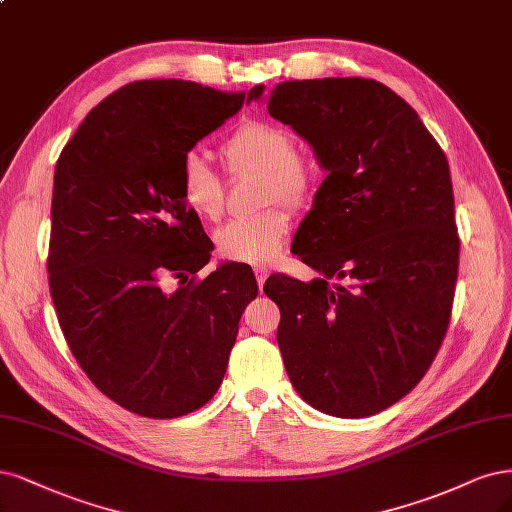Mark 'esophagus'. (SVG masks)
Here are the masks:
<instances>
[{
  "mask_svg": "<svg viewBox=\"0 0 512 512\" xmlns=\"http://www.w3.org/2000/svg\"><path fill=\"white\" fill-rule=\"evenodd\" d=\"M254 273H256V281H258V288H260V292H262V286H264V281H267V277H269V271L267 269H254Z\"/></svg>",
  "mask_w": 512,
  "mask_h": 512,
  "instance_id": "esophagus-1",
  "label": "esophagus"
}]
</instances>
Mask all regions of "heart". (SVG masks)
Wrapping results in <instances>:
<instances>
[{"label":"heart","instance_id":"obj_1","mask_svg":"<svg viewBox=\"0 0 512 512\" xmlns=\"http://www.w3.org/2000/svg\"><path fill=\"white\" fill-rule=\"evenodd\" d=\"M294 148L296 139L286 127L250 118L222 144V158L231 173L258 175L260 205L281 200L290 207H303L315 188V167ZM180 195L184 205L201 220H216L222 214V182L199 152L184 156ZM290 228L292 218L286 207H264L254 216L235 218L220 226L214 235L216 250L233 262L269 264L284 250Z\"/></svg>","mask_w":512,"mask_h":512}]
</instances>
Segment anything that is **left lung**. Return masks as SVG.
<instances>
[{"mask_svg":"<svg viewBox=\"0 0 512 512\" xmlns=\"http://www.w3.org/2000/svg\"><path fill=\"white\" fill-rule=\"evenodd\" d=\"M262 95L258 84L248 101ZM267 110L328 171L292 241L322 277L264 284L281 311V358L313 409L375 415L428 373L451 320L460 237L447 156L411 105L370 78L281 82Z\"/></svg>","mask_w":512,"mask_h":512,"instance_id":"8db88e82","label":"left lung"}]
</instances>
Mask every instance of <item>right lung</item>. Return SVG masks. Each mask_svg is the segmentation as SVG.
I'll return each instance as SVG.
<instances>
[{"label": "right lung", "mask_w": 512, "mask_h": 512, "mask_svg": "<svg viewBox=\"0 0 512 512\" xmlns=\"http://www.w3.org/2000/svg\"><path fill=\"white\" fill-rule=\"evenodd\" d=\"M243 99L175 78L131 82L86 114L57 161L48 284L59 326L97 390L142 417L214 398L258 294L235 264L197 279L214 243L180 195L184 156Z\"/></svg>", "instance_id": "obj_1"}]
</instances>
